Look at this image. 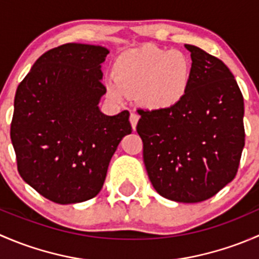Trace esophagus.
Returning a JSON list of instances; mask_svg holds the SVG:
<instances>
[{
    "mask_svg": "<svg viewBox=\"0 0 259 259\" xmlns=\"http://www.w3.org/2000/svg\"><path fill=\"white\" fill-rule=\"evenodd\" d=\"M138 121H139V115L137 113H132L130 114V124H132V127L133 129H137V124Z\"/></svg>",
    "mask_w": 259,
    "mask_h": 259,
    "instance_id": "obj_1",
    "label": "esophagus"
}]
</instances>
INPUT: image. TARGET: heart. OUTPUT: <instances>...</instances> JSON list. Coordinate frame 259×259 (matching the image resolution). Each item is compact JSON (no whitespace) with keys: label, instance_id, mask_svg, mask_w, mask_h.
Instances as JSON below:
<instances>
[{"label":"heart","instance_id":"obj_1","mask_svg":"<svg viewBox=\"0 0 259 259\" xmlns=\"http://www.w3.org/2000/svg\"><path fill=\"white\" fill-rule=\"evenodd\" d=\"M108 95L117 103L137 95L149 110H166L182 101L192 77L190 59L179 50L155 45L122 52L114 62Z\"/></svg>","mask_w":259,"mask_h":259}]
</instances>
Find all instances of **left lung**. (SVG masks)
<instances>
[{
	"instance_id": "left-lung-1",
	"label": "left lung",
	"mask_w": 259,
	"mask_h": 259,
	"mask_svg": "<svg viewBox=\"0 0 259 259\" xmlns=\"http://www.w3.org/2000/svg\"><path fill=\"white\" fill-rule=\"evenodd\" d=\"M192 77L180 103L138 109L137 132L154 189L166 199L199 203L236 178L244 148V103L222 60L193 45Z\"/></svg>"
}]
</instances>
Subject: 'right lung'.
<instances>
[{
	"mask_svg": "<svg viewBox=\"0 0 259 259\" xmlns=\"http://www.w3.org/2000/svg\"><path fill=\"white\" fill-rule=\"evenodd\" d=\"M109 50L65 44L41 55L18 85L11 140L21 178L46 199L72 204L103 188L117 145L132 133L129 111L99 109Z\"/></svg>",
	"mask_w": 259,
	"mask_h": 259,
	"instance_id": "right-lung-1",
	"label": "right lung"
}]
</instances>
